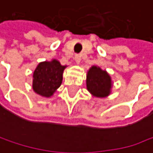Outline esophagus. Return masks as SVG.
Listing matches in <instances>:
<instances>
[{
    "mask_svg": "<svg viewBox=\"0 0 153 153\" xmlns=\"http://www.w3.org/2000/svg\"><path fill=\"white\" fill-rule=\"evenodd\" d=\"M81 60H82V59H81V55H80V54H76V55L74 56V61H75L76 63H78V64H79V63L81 62Z\"/></svg>",
    "mask_w": 153,
    "mask_h": 153,
    "instance_id": "esophagus-1",
    "label": "esophagus"
}]
</instances>
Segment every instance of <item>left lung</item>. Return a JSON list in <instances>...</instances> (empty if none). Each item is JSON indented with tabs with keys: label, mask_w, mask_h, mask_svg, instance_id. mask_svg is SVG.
<instances>
[{
	"label": "left lung",
	"mask_w": 153,
	"mask_h": 153,
	"mask_svg": "<svg viewBox=\"0 0 153 153\" xmlns=\"http://www.w3.org/2000/svg\"><path fill=\"white\" fill-rule=\"evenodd\" d=\"M86 86L88 91L96 98H107L111 94L113 82L109 73L100 66L93 65L87 71Z\"/></svg>",
	"instance_id": "left-lung-1"
}]
</instances>
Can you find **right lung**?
I'll use <instances>...</instances> for the list:
<instances>
[{
    "label": "right lung",
    "mask_w": 153,
    "mask_h": 153,
    "mask_svg": "<svg viewBox=\"0 0 153 153\" xmlns=\"http://www.w3.org/2000/svg\"><path fill=\"white\" fill-rule=\"evenodd\" d=\"M66 67L56 59L39 62L33 72V91L41 97L51 98L62 84Z\"/></svg>",
    "instance_id": "1"
}]
</instances>
